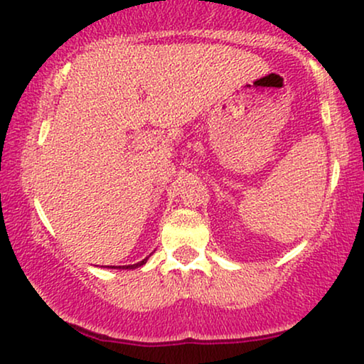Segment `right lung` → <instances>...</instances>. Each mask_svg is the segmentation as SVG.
<instances>
[{
    "mask_svg": "<svg viewBox=\"0 0 364 364\" xmlns=\"http://www.w3.org/2000/svg\"><path fill=\"white\" fill-rule=\"evenodd\" d=\"M148 259H149V257H146V259L144 260H141V262H137V264H134V265H122V267H112V265H107L109 267V269H137V267H141V265H144L146 264V262H148Z\"/></svg>",
    "mask_w": 364,
    "mask_h": 364,
    "instance_id": "right-lung-1",
    "label": "right lung"
}]
</instances>
